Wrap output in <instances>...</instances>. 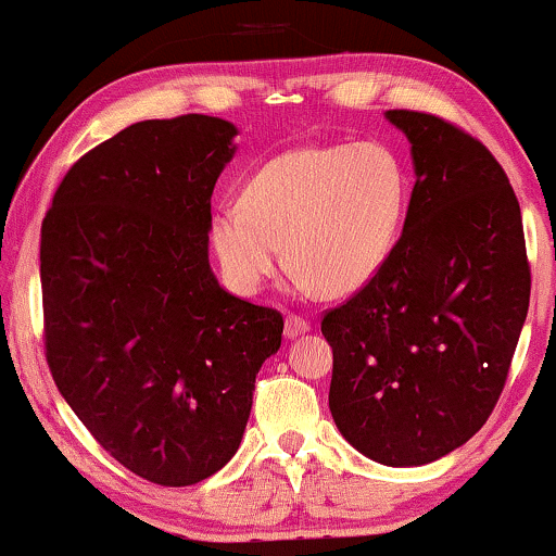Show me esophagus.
Here are the masks:
<instances>
[{"label":"esophagus","mask_w":556,"mask_h":556,"mask_svg":"<svg viewBox=\"0 0 556 556\" xmlns=\"http://www.w3.org/2000/svg\"><path fill=\"white\" fill-rule=\"evenodd\" d=\"M283 332L286 338H299V334L309 332V321L301 317V314H289V317H286Z\"/></svg>","instance_id":"esophagus-1"}]
</instances>
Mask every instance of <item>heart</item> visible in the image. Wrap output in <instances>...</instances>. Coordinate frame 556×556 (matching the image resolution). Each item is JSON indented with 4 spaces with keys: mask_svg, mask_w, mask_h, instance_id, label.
<instances>
[{
    "mask_svg": "<svg viewBox=\"0 0 556 556\" xmlns=\"http://www.w3.org/2000/svg\"><path fill=\"white\" fill-rule=\"evenodd\" d=\"M407 214L402 162L379 141L293 149L265 162L239 193V208L211 222L226 280L255 293L280 265L327 296L358 291L392 255Z\"/></svg>",
    "mask_w": 556,
    "mask_h": 556,
    "instance_id": "heart-1",
    "label": "heart"
}]
</instances>
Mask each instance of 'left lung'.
Masks as SVG:
<instances>
[{
	"instance_id": "8db88e82",
	"label": "left lung",
	"mask_w": 556,
	"mask_h": 556,
	"mask_svg": "<svg viewBox=\"0 0 556 556\" xmlns=\"http://www.w3.org/2000/svg\"><path fill=\"white\" fill-rule=\"evenodd\" d=\"M387 118L413 143L402 237L376 276L325 312L330 409L345 441L420 467L488 422L531 299L520 205L475 136L417 111Z\"/></svg>"
}]
</instances>
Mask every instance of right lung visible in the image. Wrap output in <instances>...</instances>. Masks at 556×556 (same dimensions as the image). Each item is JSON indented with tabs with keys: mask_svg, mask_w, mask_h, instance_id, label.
Masks as SVG:
<instances>
[{
	"mask_svg": "<svg viewBox=\"0 0 556 556\" xmlns=\"http://www.w3.org/2000/svg\"><path fill=\"white\" fill-rule=\"evenodd\" d=\"M237 128L141 121L68 167L40 226L46 361L102 448L162 488L237 454L283 317L208 265L211 195Z\"/></svg>",
	"mask_w": 556,
	"mask_h": 556,
	"instance_id": "1",
	"label": "right lung"
}]
</instances>
